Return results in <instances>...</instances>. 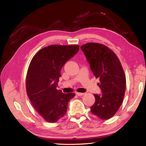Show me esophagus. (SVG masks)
I'll list each match as a JSON object with an SVG mask.
<instances>
[{
  "label": "esophagus",
  "instance_id": "obj_1",
  "mask_svg": "<svg viewBox=\"0 0 146 146\" xmlns=\"http://www.w3.org/2000/svg\"><path fill=\"white\" fill-rule=\"evenodd\" d=\"M76 94L78 95V96H82V95H84V94H83V93H80V92H76Z\"/></svg>",
  "mask_w": 146,
  "mask_h": 146
}]
</instances>
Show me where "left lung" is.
I'll use <instances>...</instances> for the list:
<instances>
[{
  "instance_id": "1",
  "label": "left lung",
  "mask_w": 146,
  "mask_h": 146,
  "mask_svg": "<svg viewBox=\"0 0 146 146\" xmlns=\"http://www.w3.org/2000/svg\"><path fill=\"white\" fill-rule=\"evenodd\" d=\"M80 48L84 52L102 94H95V102L91 112L102 120L112 117L122 105L125 95L124 71L115 52L102 44L88 42Z\"/></svg>"
}]
</instances>
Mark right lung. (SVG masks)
Here are the masks:
<instances>
[{
  "instance_id": "right-lung-1",
  "label": "right lung",
  "mask_w": 146,
  "mask_h": 146,
  "mask_svg": "<svg viewBox=\"0 0 146 146\" xmlns=\"http://www.w3.org/2000/svg\"><path fill=\"white\" fill-rule=\"evenodd\" d=\"M78 45H50L34 56L27 70L26 92L33 106L46 122H56L67 112L74 93L63 94L56 86L66 62L79 51Z\"/></svg>"
}]
</instances>
